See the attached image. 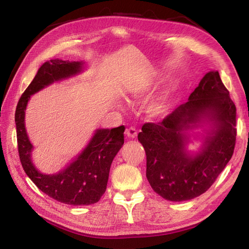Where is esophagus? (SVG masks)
<instances>
[{
  "mask_svg": "<svg viewBox=\"0 0 249 249\" xmlns=\"http://www.w3.org/2000/svg\"><path fill=\"white\" fill-rule=\"evenodd\" d=\"M126 135H127V137H129V138H136L137 137L136 127H133V126H131V127L126 129Z\"/></svg>",
  "mask_w": 249,
  "mask_h": 249,
  "instance_id": "esophagus-1",
  "label": "esophagus"
}]
</instances>
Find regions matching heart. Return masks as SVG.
Listing matches in <instances>:
<instances>
[{
  "label": "heart",
  "mask_w": 249,
  "mask_h": 249,
  "mask_svg": "<svg viewBox=\"0 0 249 249\" xmlns=\"http://www.w3.org/2000/svg\"><path fill=\"white\" fill-rule=\"evenodd\" d=\"M155 80V79H154ZM154 80H151L146 84L142 87L137 88L133 92V96L136 98H141L143 95L149 91V89L152 87V84L154 83ZM174 91V86H169L165 91H163L157 98L153 99L152 102L147 106V112H149L152 116H161L168 112L169 108L171 105V96Z\"/></svg>",
  "instance_id": "b5f03b06"
}]
</instances>
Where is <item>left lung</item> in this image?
<instances>
[{
  "label": "left lung",
  "instance_id": "left-lung-1",
  "mask_svg": "<svg viewBox=\"0 0 249 249\" xmlns=\"http://www.w3.org/2000/svg\"><path fill=\"white\" fill-rule=\"evenodd\" d=\"M210 123L197 155L186 150L188 129ZM236 108L218 71H210L188 102L158 123H145L138 135L146 154V178L163 199L184 201L205 193L233 155Z\"/></svg>",
  "mask_w": 249,
  "mask_h": 249
}]
</instances>
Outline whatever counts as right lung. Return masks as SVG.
I'll return each instance as SVG.
<instances>
[{"label": "right lung", "mask_w": 249, "mask_h": 249, "mask_svg": "<svg viewBox=\"0 0 249 249\" xmlns=\"http://www.w3.org/2000/svg\"><path fill=\"white\" fill-rule=\"evenodd\" d=\"M82 65V62L59 59L44 63L20 97L15 113L19 157L26 176L49 197L71 205L93 204L102 198L107 188L111 163L124 143L125 127L122 125L112 129H97L86 149L64 170L44 174L31 160L33 145L25 130L24 114L31 95L55 81L77 75Z\"/></svg>", "instance_id": "right-lung-1"}]
</instances>
